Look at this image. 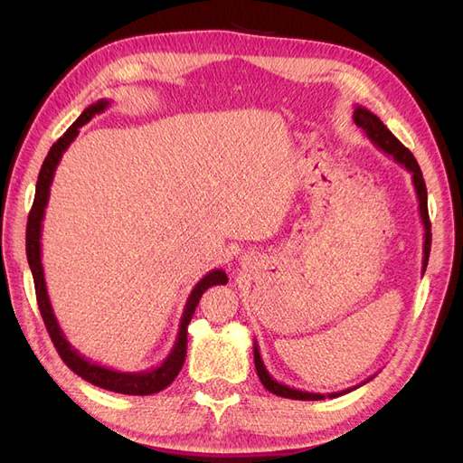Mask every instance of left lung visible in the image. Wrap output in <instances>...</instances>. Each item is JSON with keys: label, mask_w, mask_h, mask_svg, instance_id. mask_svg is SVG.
<instances>
[{"label": "left lung", "mask_w": 463, "mask_h": 463, "mask_svg": "<svg viewBox=\"0 0 463 463\" xmlns=\"http://www.w3.org/2000/svg\"><path fill=\"white\" fill-rule=\"evenodd\" d=\"M354 121L357 128L363 129V133L367 135L369 141L378 148L383 150L386 156H390L394 162H398L403 170H408L411 174V181H413V187H415V194H417V203H419V218H421L423 223V266H421V274H425L427 270V262H429V253H430V222H429V210H427V187H425V179L421 174V167H419L417 160L413 158V154L405 148L398 138L392 135L386 125L378 119L371 109L363 108L359 104H355L354 109ZM253 352H255V367H257V374L260 378V383L264 384V388L272 392L276 396H282V398H289V400H325V398H338L342 394H347V392H352L363 384H367L369 381L376 376V373L373 376H369L367 381H363L361 384H355L352 388H345L340 392H330V394H318V392H307V390H299V388H293L288 386L284 383H278L276 378L266 371L264 361L260 357V349L259 344L255 340L253 344Z\"/></svg>", "instance_id": "8db88e82"}]
</instances>
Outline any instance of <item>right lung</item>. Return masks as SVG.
<instances>
[{
    "label": "right lung",
    "instance_id": "add662e5",
    "mask_svg": "<svg viewBox=\"0 0 463 463\" xmlns=\"http://www.w3.org/2000/svg\"><path fill=\"white\" fill-rule=\"evenodd\" d=\"M109 104H111V100H108V98H102V100L90 104L85 111H82L71 128L63 133L60 141L53 143V146L50 148L44 164H42V167H40L34 203H33V210L29 214V223H26V259H29V266H31V272L34 278L40 315H42V318H44V325L48 328L50 338H52L55 349H58L60 357L65 361V365L94 386L118 392V394L148 396V394H156V392L164 390L165 386H170L174 383V378L177 376L181 367H184V361L187 355V326L193 318L194 309H197V305L203 298V293L213 286L228 284V276L222 269H214L208 274H204L199 282L194 284V288L191 289L189 298H187L184 315H181L177 338L174 342L172 352L167 354L165 359L162 363H158L156 367H150L146 371H138V373L118 371V369L100 365V363L85 357L82 354H79L71 344H69L58 318H55L53 307H52V301L48 296L44 266H42V241H40L42 240V222H44V216H46V206L50 201V187L53 181V174H55V170H58L63 152L77 138L79 128L89 123L94 116L106 111L109 108Z\"/></svg>",
    "mask_w": 463,
    "mask_h": 463
}]
</instances>
